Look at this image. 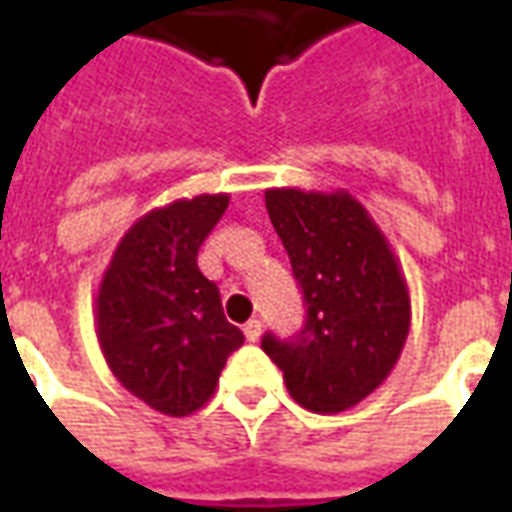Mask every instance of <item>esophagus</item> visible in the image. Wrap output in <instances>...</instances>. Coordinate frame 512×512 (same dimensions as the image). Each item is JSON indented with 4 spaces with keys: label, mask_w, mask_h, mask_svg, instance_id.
Masks as SVG:
<instances>
[{
    "label": "esophagus",
    "mask_w": 512,
    "mask_h": 512,
    "mask_svg": "<svg viewBox=\"0 0 512 512\" xmlns=\"http://www.w3.org/2000/svg\"><path fill=\"white\" fill-rule=\"evenodd\" d=\"M260 332H263V323L257 321V318H252V321L244 323V334L249 343H255V340H260Z\"/></svg>",
    "instance_id": "esophagus-1"
}]
</instances>
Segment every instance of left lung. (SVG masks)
Masks as SVG:
<instances>
[{"label": "left lung", "mask_w": 512, "mask_h": 512, "mask_svg": "<svg viewBox=\"0 0 512 512\" xmlns=\"http://www.w3.org/2000/svg\"><path fill=\"white\" fill-rule=\"evenodd\" d=\"M266 211L288 249L307 321L293 340L263 337L290 397L340 414L384 384L411 326V299L392 246L348 191L268 189Z\"/></svg>", "instance_id": "left-lung-1"}]
</instances>
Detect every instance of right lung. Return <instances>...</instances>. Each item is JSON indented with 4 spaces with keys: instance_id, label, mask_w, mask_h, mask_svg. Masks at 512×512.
I'll return each mask as SVG.
<instances>
[{
    "instance_id": "1",
    "label": "right lung",
    "mask_w": 512,
    "mask_h": 512,
    "mask_svg": "<svg viewBox=\"0 0 512 512\" xmlns=\"http://www.w3.org/2000/svg\"><path fill=\"white\" fill-rule=\"evenodd\" d=\"M230 194L175 200L139 216L120 238L95 293V329L109 370L142 403L189 417L216 392L244 345L197 252Z\"/></svg>"
}]
</instances>
